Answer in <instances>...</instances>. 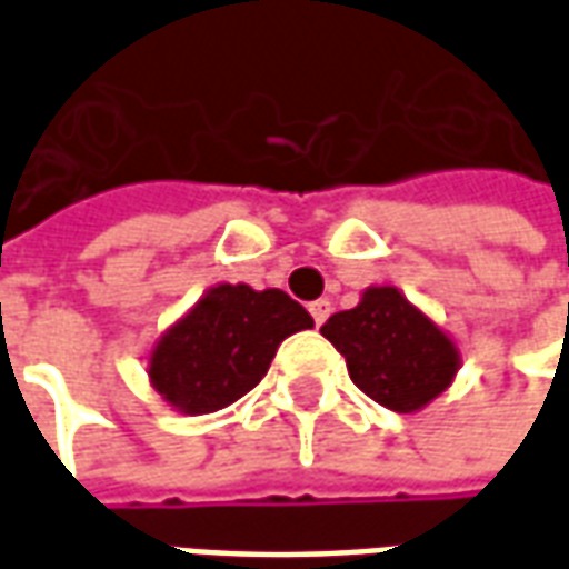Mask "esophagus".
<instances>
[{"label": "esophagus", "mask_w": 569, "mask_h": 569, "mask_svg": "<svg viewBox=\"0 0 569 569\" xmlns=\"http://www.w3.org/2000/svg\"><path fill=\"white\" fill-rule=\"evenodd\" d=\"M329 313H332V305H329L326 298H320V301H313V305H310V317H313L317 326H322V322L329 320Z\"/></svg>", "instance_id": "1"}]
</instances>
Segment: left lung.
Listing matches in <instances>:
<instances>
[{"instance_id":"left-lung-1","label":"left lung","mask_w":569,"mask_h":569,"mask_svg":"<svg viewBox=\"0 0 569 569\" xmlns=\"http://www.w3.org/2000/svg\"><path fill=\"white\" fill-rule=\"evenodd\" d=\"M320 332L347 359L350 381L399 415L439 399L460 369L451 335L396 286H369L357 308L332 313Z\"/></svg>"}]
</instances>
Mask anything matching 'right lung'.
Listing matches in <instances>:
<instances>
[{
  "mask_svg": "<svg viewBox=\"0 0 569 569\" xmlns=\"http://www.w3.org/2000/svg\"><path fill=\"white\" fill-rule=\"evenodd\" d=\"M313 317L283 289L219 283L194 301L149 353V383L179 415H212L268 375L277 347Z\"/></svg>",
  "mask_w": 569,
  "mask_h": 569,
  "instance_id": "1",
  "label": "right lung"
}]
</instances>
